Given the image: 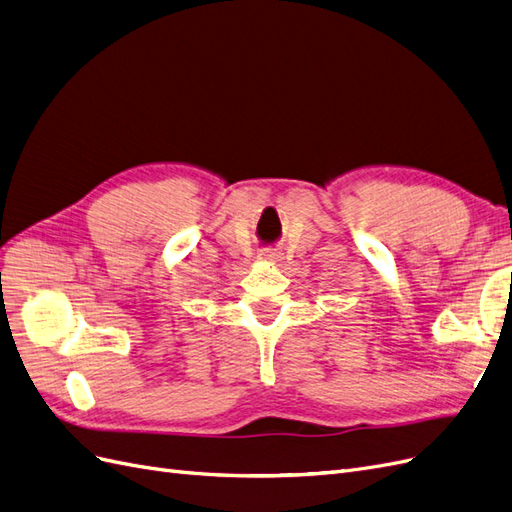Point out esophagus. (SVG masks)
<instances>
[{
	"label": "esophagus",
	"instance_id": "esophagus-1",
	"mask_svg": "<svg viewBox=\"0 0 512 512\" xmlns=\"http://www.w3.org/2000/svg\"><path fill=\"white\" fill-rule=\"evenodd\" d=\"M262 258H267V260H277V254H275V252H265V254H262Z\"/></svg>",
	"mask_w": 512,
	"mask_h": 512
}]
</instances>
